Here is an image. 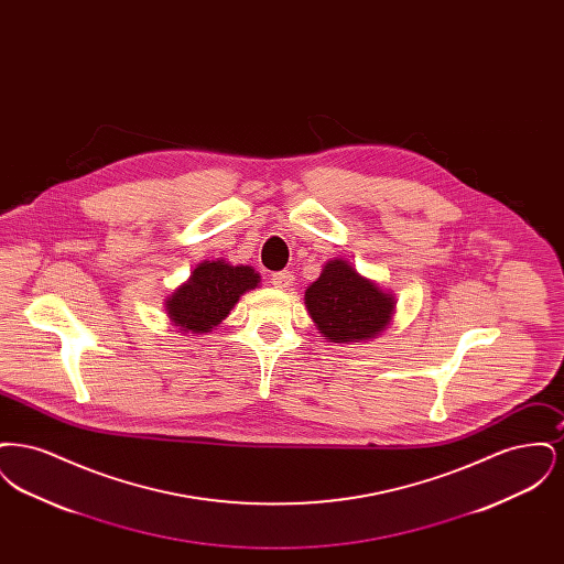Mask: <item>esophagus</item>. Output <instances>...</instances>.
<instances>
[{
	"label": "esophagus",
	"instance_id": "obj_1",
	"mask_svg": "<svg viewBox=\"0 0 564 564\" xmlns=\"http://www.w3.org/2000/svg\"><path fill=\"white\" fill-rule=\"evenodd\" d=\"M270 283H272L274 288H279V290H288V288H292V283H294V274H292L290 270L274 272V274L270 276Z\"/></svg>",
	"mask_w": 564,
	"mask_h": 564
}]
</instances>
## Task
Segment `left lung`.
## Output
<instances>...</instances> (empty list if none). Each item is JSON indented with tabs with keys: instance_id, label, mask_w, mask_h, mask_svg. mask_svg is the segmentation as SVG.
<instances>
[{
	"instance_id": "left-lung-1",
	"label": "left lung",
	"mask_w": 564,
	"mask_h": 564,
	"mask_svg": "<svg viewBox=\"0 0 564 564\" xmlns=\"http://www.w3.org/2000/svg\"><path fill=\"white\" fill-rule=\"evenodd\" d=\"M306 308L329 343H361L378 336L393 317L395 297L361 276L347 260H329L304 292Z\"/></svg>"
}]
</instances>
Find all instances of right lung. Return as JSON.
Wrapping results in <instances>:
<instances>
[{
  "mask_svg": "<svg viewBox=\"0 0 564 564\" xmlns=\"http://www.w3.org/2000/svg\"><path fill=\"white\" fill-rule=\"evenodd\" d=\"M260 285L251 267H232L226 260L200 262L188 281L166 297L164 311L173 325L189 334L212 332L224 322L245 292Z\"/></svg>",
  "mask_w": 564,
  "mask_h": 564,
  "instance_id": "1",
  "label": "right lung"
}]
</instances>
